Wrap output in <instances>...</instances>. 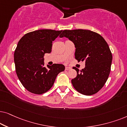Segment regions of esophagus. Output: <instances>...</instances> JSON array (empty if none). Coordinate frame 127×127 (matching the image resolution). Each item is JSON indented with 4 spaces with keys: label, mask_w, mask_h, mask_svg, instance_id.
Masks as SVG:
<instances>
[{
    "label": "esophagus",
    "mask_w": 127,
    "mask_h": 127,
    "mask_svg": "<svg viewBox=\"0 0 127 127\" xmlns=\"http://www.w3.org/2000/svg\"><path fill=\"white\" fill-rule=\"evenodd\" d=\"M71 67H67V66H66L65 67V70H66V71H68V70H71Z\"/></svg>",
    "instance_id": "esophagus-1"
}]
</instances>
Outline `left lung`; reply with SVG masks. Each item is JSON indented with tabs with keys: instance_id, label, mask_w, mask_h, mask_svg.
Wrapping results in <instances>:
<instances>
[{
	"instance_id": "left-lung-1",
	"label": "left lung",
	"mask_w": 127,
	"mask_h": 127,
	"mask_svg": "<svg viewBox=\"0 0 127 127\" xmlns=\"http://www.w3.org/2000/svg\"><path fill=\"white\" fill-rule=\"evenodd\" d=\"M59 36L73 42L75 59L85 62V68L81 72L74 67L77 72L71 80L74 88L85 95L97 93L105 84L110 72L112 55L107 42L100 35L90 30H64Z\"/></svg>"
}]
</instances>
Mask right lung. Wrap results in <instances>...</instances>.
<instances>
[{"label": "right lung", "mask_w": 127, "mask_h": 127, "mask_svg": "<svg viewBox=\"0 0 127 127\" xmlns=\"http://www.w3.org/2000/svg\"><path fill=\"white\" fill-rule=\"evenodd\" d=\"M39 30L27 33L21 38L15 50L14 60L17 75L24 87L35 94H42L53 86L57 75L63 71L62 64L44 66V55L52 51V42L62 32Z\"/></svg>", "instance_id": "add662e5"}]
</instances>
